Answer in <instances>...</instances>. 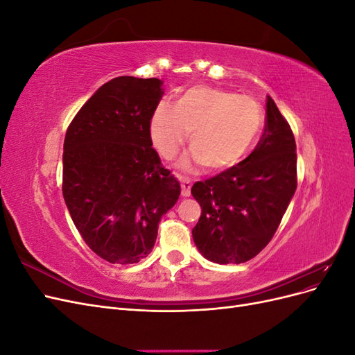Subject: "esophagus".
<instances>
[{"label":"esophagus","instance_id":"1","mask_svg":"<svg viewBox=\"0 0 355 355\" xmlns=\"http://www.w3.org/2000/svg\"><path fill=\"white\" fill-rule=\"evenodd\" d=\"M178 178L180 179V187H182V196L184 197H189L191 194V180L187 178H182L180 175H178Z\"/></svg>","mask_w":355,"mask_h":355}]
</instances>
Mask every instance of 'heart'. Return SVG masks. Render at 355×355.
Listing matches in <instances>:
<instances>
[{"label":"heart","instance_id":"b5f03b06","mask_svg":"<svg viewBox=\"0 0 355 355\" xmlns=\"http://www.w3.org/2000/svg\"><path fill=\"white\" fill-rule=\"evenodd\" d=\"M263 115L249 96L210 85L179 94L173 108L161 103L151 116V139L164 158H173L189 136L198 163L211 171L227 170L244 158L261 135Z\"/></svg>","mask_w":355,"mask_h":355}]
</instances>
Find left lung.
<instances>
[{
	"label": "left lung",
	"mask_w": 355,
	"mask_h": 355,
	"mask_svg": "<svg viewBox=\"0 0 355 355\" xmlns=\"http://www.w3.org/2000/svg\"><path fill=\"white\" fill-rule=\"evenodd\" d=\"M292 128L268 96L265 130L252 154L219 175L196 182L201 206L192 230L200 253L216 263H243L271 241L297 187Z\"/></svg>",
	"instance_id": "left-lung-1"
}]
</instances>
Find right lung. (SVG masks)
Instances as JSON below:
<instances>
[{
    "mask_svg": "<svg viewBox=\"0 0 355 355\" xmlns=\"http://www.w3.org/2000/svg\"><path fill=\"white\" fill-rule=\"evenodd\" d=\"M158 78L116 77L71 121L63 144L62 192L90 249L111 263H136L157 240L161 216L180 196L153 148Z\"/></svg>",
    "mask_w": 355,
    "mask_h": 355,
    "instance_id": "obj_1",
    "label": "right lung"
}]
</instances>
